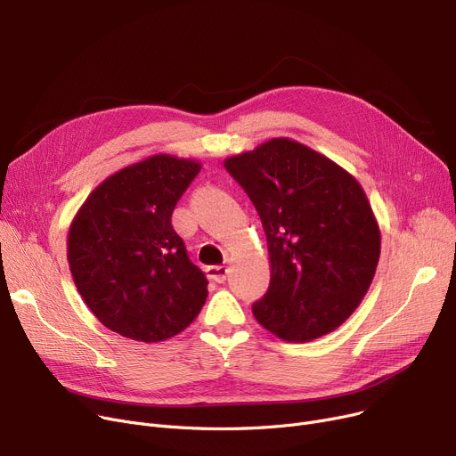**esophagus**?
Listing matches in <instances>:
<instances>
[{
  "instance_id": "1",
  "label": "esophagus",
  "mask_w": 456,
  "mask_h": 456,
  "mask_svg": "<svg viewBox=\"0 0 456 456\" xmlns=\"http://www.w3.org/2000/svg\"><path fill=\"white\" fill-rule=\"evenodd\" d=\"M207 275H208V279H212L216 282H225L227 275H229V268L227 266H208Z\"/></svg>"
}]
</instances>
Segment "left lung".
Wrapping results in <instances>:
<instances>
[{
  "instance_id": "8db88e82",
  "label": "left lung",
  "mask_w": 456,
  "mask_h": 456,
  "mask_svg": "<svg viewBox=\"0 0 456 456\" xmlns=\"http://www.w3.org/2000/svg\"><path fill=\"white\" fill-rule=\"evenodd\" d=\"M266 232L270 289L253 316L284 342L337 330L361 305L380 256L366 191L347 170L279 136L225 159Z\"/></svg>"
}]
</instances>
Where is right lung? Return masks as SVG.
<instances>
[{
	"mask_svg": "<svg viewBox=\"0 0 456 456\" xmlns=\"http://www.w3.org/2000/svg\"><path fill=\"white\" fill-rule=\"evenodd\" d=\"M201 162L151 155L95 186L68 231V265L81 297L107 329L157 344L184 330L207 299L172 212Z\"/></svg>",
	"mask_w": 456,
	"mask_h": 456,
	"instance_id": "add662e5",
	"label": "right lung"
}]
</instances>
